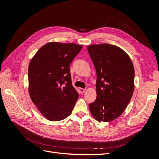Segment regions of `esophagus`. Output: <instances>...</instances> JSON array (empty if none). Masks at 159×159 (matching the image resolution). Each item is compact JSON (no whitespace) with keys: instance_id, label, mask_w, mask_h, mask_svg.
Here are the masks:
<instances>
[{"instance_id":"esophagus-1","label":"esophagus","mask_w":159,"mask_h":159,"mask_svg":"<svg viewBox=\"0 0 159 159\" xmlns=\"http://www.w3.org/2000/svg\"><path fill=\"white\" fill-rule=\"evenodd\" d=\"M85 91H86V89H85L80 88V92L81 93H84Z\"/></svg>"}]
</instances>
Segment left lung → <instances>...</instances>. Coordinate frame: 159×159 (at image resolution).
Masks as SVG:
<instances>
[{
  "mask_svg": "<svg viewBox=\"0 0 159 159\" xmlns=\"http://www.w3.org/2000/svg\"><path fill=\"white\" fill-rule=\"evenodd\" d=\"M97 74L95 102L89 111L98 121L119 117L127 107L134 91V70L131 58L119 47L109 44L87 47Z\"/></svg>",
  "mask_w": 159,
  "mask_h": 159,
  "instance_id": "left-lung-1",
  "label": "left lung"
}]
</instances>
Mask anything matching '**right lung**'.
<instances>
[{
  "label": "right lung",
  "instance_id": "1",
  "mask_svg": "<svg viewBox=\"0 0 159 159\" xmlns=\"http://www.w3.org/2000/svg\"><path fill=\"white\" fill-rule=\"evenodd\" d=\"M74 43L51 42L41 47L28 66V91L32 102L49 121L71 113L79 94L71 84L70 65L82 48Z\"/></svg>",
  "mask_w": 159,
  "mask_h": 159
}]
</instances>
